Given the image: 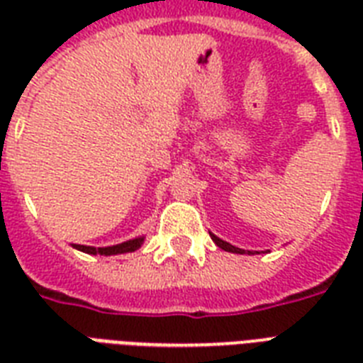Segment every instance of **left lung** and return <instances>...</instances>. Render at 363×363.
<instances>
[{"mask_svg":"<svg viewBox=\"0 0 363 363\" xmlns=\"http://www.w3.org/2000/svg\"><path fill=\"white\" fill-rule=\"evenodd\" d=\"M209 235H211V239L215 241L216 247H220L222 250H226V252H233V254H245V252H248V254H254V252H250V250H242V248L233 247V245H230V242L222 241L220 238H216L215 233H209Z\"/></svg>","mask_w":363,"mask_h":363,"instance_id":"8db88e82","label":"left lung"}]
</instances>
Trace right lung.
<instances>
[{"instance_id": "right-lung-1", "label": "right lung", "mask_w": 363, "mask_h": 363, "mask_svg": "<svg viewBox=\"0 0 363 363\" xmlns=\"http://www.w3.org/2000/svg\"><path fill=\"white\" fill-rule=\"evenodd\" d=\"M145 238H135V239H130V241L121 242V245H113V247H86V245H73V248L77 250H81V252H86V254H101V256H113V254H124V252H133L137 248L141 247Z\"/></svg>"}]
</instances>
